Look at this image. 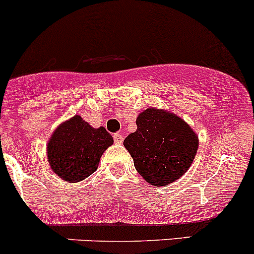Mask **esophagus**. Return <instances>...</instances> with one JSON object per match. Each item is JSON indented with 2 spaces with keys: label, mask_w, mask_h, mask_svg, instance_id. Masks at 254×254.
Segmentation results:
<instances>
[{
  "label": "esophagus",
  "mask_w": 254,
  "mask_h": 254,
  "mask_svg": "<svg viewBox=\"0 0 254 254\" xmlns=\"http://www.w3.org/2000/svg\"><path fill=\"white\" fill-rule=\"evenodd\" d=\"M114 140L116 144H121L124 142V135L120 134V133H116V134H114Z\"/></svg>",
  "instance_id": "esophagus-1"
}]
</instances>
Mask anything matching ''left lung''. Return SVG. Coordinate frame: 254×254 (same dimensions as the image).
<instances>
[{"label": "left lung", "instance_id": "obj_1", "mask_svg": "<svg viewBox=\"0 0 254 254\" xmlns=\"http://www.w3.org/2000/svg\"><path fill=\"white\" fill-rule=\"evenodd\" d=\"M137 130L124 140L138 174L148 184L161 187L187 172L199 139L193 128L176 114L148 108L138 115Z\"/></svg>", "mask_w": 254, "mask_h": 254}]
</instances>
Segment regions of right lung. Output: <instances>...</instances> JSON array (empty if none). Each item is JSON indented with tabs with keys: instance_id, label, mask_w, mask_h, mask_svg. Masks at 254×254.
Wrapping results in <instances>:
<instances>
[{
	"instance_id": "obj_1",
	"label": "right lung",
	"mask_w": 254,
	"mask_h": 254,
	"mask_svg": "<svg viewBox=\"0 0 254 254\" xmlns=\"http://www.w3.org/2000/svg\"><path fill=\"white\" fill-rule=\"evenodd\" d=\"M114 144L105 127L94 128L79 115L55 128L46 144L52 171L69 184H77L96 171L104 151Z\"/></svg>"
}]
</instances>
